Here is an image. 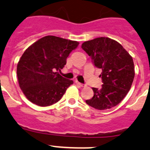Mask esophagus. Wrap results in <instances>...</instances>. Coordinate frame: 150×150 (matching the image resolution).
I'll use <instances>...</instances> for the list:
<instances>
[{
	"instance_id": "esophagus-1",
	"label": "esophagus",
	"mask_w": 150,
	"mask_h": 150,
	"mask_svg": "<svg viewBox=\"0 0 150 150\" xmlns=\"http://www.w3.org/2000/svg\"><path fill=\"white\" fill-rule=\"evenodd\" d=\"M75 83H77V84L78 85V86H80V87H84V85L83 84V83H80V82H78V81H75Z\"/></svg>"
}]
</instances>
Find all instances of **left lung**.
Returning <instances> with one entry per match:
<instances>
[{"mask_svg":"<svg viewBox=\"0 0 150 150\" xmlns=\"http://www.w3.org/2000/svg\"><path fill=\"white\" fill-rule=\"evenodd\" d=\"M81 48L91 57L96 68L102 69L103 84L93 88V96L86 103L98 110L110 109L127 95L134 78L132 57L116 40L98 37L84 42Z\"/></svg>","mask_w":150,"mask_h":150,"instance_id":"1","label":"left lung"}]
</instances>
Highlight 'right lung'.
Listing matches in <instances>:
<instances>
[{
    "mask_svg": "<svg viewBox=\"0 0 150 150\" xmlns=\"http://www.w3.org/2000/svg\"><path fill=\"white\" fill-rule=\"evenodd\" d=\"M79 42L54 36H46L30 45L17 65L19 87L30 102L45 107L56 103L72 80L62 77L69 54Z\"/></svg>",
    "mask_w": 150,
    "mask_h": 150,
    "instance_id": "right-lung-1",
    "label": "right lung"
}]
</instances>
